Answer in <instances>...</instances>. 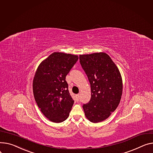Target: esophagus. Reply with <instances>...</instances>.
Instances as JSON below:
<instances>
[{
	"mask_svg": "<svg viewBox=\"0 0 153 153\" xmlns=\"http://www.w3.org/2000/svg\"><path fill=\"white\" fill-rule=\"evenodd\" d=\"M76 100L77 101H79V98H80V95L79 94H77L76 95Z\"/></svg>",
	"mask_w": 153,
	"mask_h": 153,
	"instance_id": "esophagus-1",
	"label": "esophagus"
}]
</instances>
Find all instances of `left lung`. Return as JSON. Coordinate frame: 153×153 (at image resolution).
Wrapping results in <instances>:
<instances>
[{"label": "left lung", "mask_w": 153, "mask_h": 153, "mask_svg": "<svg viewBox=\"0 0 153 153\" xmlns=\"http://www.w3.org/2000/svg\"><path fill=\"white\" fill-rule=\"evenodd\" d=\"M79 59L91 87V98L82 108L90 121L99 123L118 106L123 94L122 77L116 65L105 53L81 55Z\"/></svg>", "instance_id": "8db88e82"}]
</instances>
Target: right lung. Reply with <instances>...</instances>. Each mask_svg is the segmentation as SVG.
<instances>
[{
    "mask_svg": "<svg viewBox=\"0 0 153 153\" xmlns=\"http://www.w3.org/2000/svg\"><path fill=\"white\" fill-rule=\"evenodd\" d=\"M78 56L54 52L39 66L33 80V93L38 107L50 121L62 123L74 104L66 76Z\"/></svg>",
    "mask_w": 153,
    "mask_h": 153,
    "instance_id": "add662e5",
    "label": "right lung"
}]
</instances>
